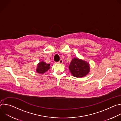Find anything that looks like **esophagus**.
<instances>
[{"mask_svg": "<svg viewBox=\"0 0 121 121\" xmlns=\"http://www.w3.org/2000/svg\"><path fill=\"white\" fill-rule=\"evenodd\" d=\"M58 63H59V64H62V63H63V61L62 59H60V60H59V61L58 62Z\"/></svg>", "mask_w": 121, "mask_h": 121, "instance_id": "obj_1", "label": "esophagus"}]
</instances>
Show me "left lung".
<instances>
[{
  "mask_svg": "<svg viewBox=\"0 0 121 121\" xmlns=\"http://www.w3.org/2000/svg\"><path fill=\"white\" fill-rule=\"evenodd\" d=\"M90 68L89 63L78 58L73 59L69 65L71 74L76 78L86 76L89 73Z\"/></svg>",
  "mask_w": 121,
  "mask_h": 121,
  "instance_id": "1",
  "label": "left lung"
}]
</instances>
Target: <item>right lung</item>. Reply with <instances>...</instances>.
Wrapping results in <instances>:
<instances>
[{
  "instance_id": "add662e5",
  "label": "right lung",
  "mask_w": 121,
  "mask_h": 121,
  "mask_svg": "<svg viewBox=\"0 0 121 121\" xmlns=\"http://www.w3.org/2000/svg\"><path fill=\"white\" fill-rule=\"evenodd\" d=\"M50 68V64H47L43 61L41 62L37 65L36 71L38 73L43 74Z\"/></svg>"
}]
</instances>
